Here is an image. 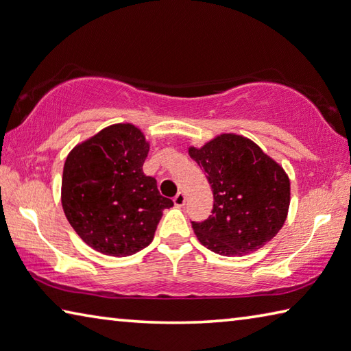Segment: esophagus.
<instances>
[{"mask_svg": "<svg viewBox=\"0 0 351 351\" xmlns=\"http://www.w3.org/2000/svg\"><path fill=\"white\" fill-rule=\"evenodd\" d=\"M184 203H186V197H184L183 193H178V194L174 197V204H176V206H178V208H182Z\"/></svg>", "mask_w": 351, "mask_h": 351, "instance_id": "esophagus-1", "label": "esophagus"}]
</instances>
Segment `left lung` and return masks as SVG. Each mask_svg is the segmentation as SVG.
Here are the masks:
<instances>
[{"mask_svg":"<svg viewBox=\"0 0 351 351\" xmlns=\"http://www.w3.org/2000/svg\"><path fill=\"white\" fill-rule=\"evenodd\" d=\"M188 153L204 171L214 194L213 215L191 221L204 247L240 256L280 232L289 213L290 180L256 143L238 134H220Z\"/></svg>","mask_w":351,"mask_h":351,"instance_id":"obj_1","label":"left lung"}]
</instances>
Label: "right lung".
<instances>
[{"instance_id":"right-lung-1","label":"right lung","mask_w":351,"mask_h":351,"mask_svg":"<svg viewBox=\"0 0 351 351\" xmlns=\"http://www.w3.org/2000/svg\"><path fill=\"white\" fill-rule=\"evenodd\" d=\"M149 143L131 123H116L76 145L62 173L61 200L71 228L97 252L133 255L153 241L163 209L154 177L143 174Z\"/></svg>"}]
</instances>
